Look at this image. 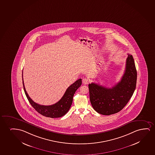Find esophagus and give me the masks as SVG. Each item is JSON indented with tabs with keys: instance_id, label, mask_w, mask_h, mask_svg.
Wrapping results in <instances>:
<instances>
[{
	"instance_id": "obj_1",
	"label": "esophagus",
	"mask_w": 155,
	"mask_h": 155,
	"mask_svg": "<svg viewBox=\"0 0 155 155\" xmlns=\"http://www.w3.org/2000/svg\"><path fill=\"white\" fill-rule=\"evenodd\" d=\"M82 81H83V84H88L89 83V80L87 78L83 79Z\"/></svg>"
}]
</instances>
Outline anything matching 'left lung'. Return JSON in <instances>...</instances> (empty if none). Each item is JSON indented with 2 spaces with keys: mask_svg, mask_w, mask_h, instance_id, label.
<instances>
[{
  "mask_svg": "<svg viewBox=\"0 0 155 155\" xmlns=\"http://www.w3.org/2000/svg\"><path fill=\"white\" fill-rule=\"evenodd\" d=\"M124 74L121 81L110 88L92 83L88 84L90 101L94 110L110 115L121 110L134 93L137 73L131 54H128Z\"/></svg>",
  "mask_w": 155,
  "mask_h": 155,
  "instance_id": "left-lung-1",
  "label": "left lung"
}]
</instances>
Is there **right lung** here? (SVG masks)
Wrapping results in <instances>:
<instances>
[{"mask_svg":"<svg viewBox=\"0 0 155 155\" xmlns=\"http://www.w3.org/2000/svg\"><path fill=\"white\" fill-rule=\"evenodd\" d=\"M22 78L25 93L32 107L42 116L52 118L61 117L64 116L68 111L72 104L73 96L74 93L82 84L81 79H79L67 89L66 92L60 101L54 105L44 106L39 105L30 98L25 87L22 74Z\"/></svg>","mask_w":155,"mask_h":155,"instance_id":"obj_1","label":"right lung"}]
</instances>
